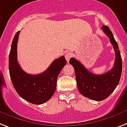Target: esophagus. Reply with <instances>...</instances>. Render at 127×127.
Here are the masks:
<instances>
[{"instance_id": "1", "label": "esophagus", "mask_w": 127, "mask_h": 127, "mask_svg": "<svg viewBox=\"0 0 127 127\" xmlns=\"http://www.w3.org/2000/svg\"><path fill=\"white\" fill-rule=\"evenodd\" d=\"M71 57H72V53H70V52H68V53H66L65 54V58L68 63L70 59L71 58Z\"/></svg>"}]
</instances>
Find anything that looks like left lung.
Listing matches in <instances>:
<instances>
[{"mask_svg":"<svg viewBox=\"0 0 127 127\" xmlns=\"http://www.w3.org/2000/svg\"><path fill=\"white\" fill-rule=\"evenodd\" d=\"M102 29L110 41L115 52L114 67L100 75L94 74L86 69L79 61L71 58L69 63L74 67L77 86L80 93L85 97L96 101L106 99L117 87L122 72V59L117 42L109 27L103 25Z\"/></svg>","mask_w":127,"mask_h":127,"instance_id":"left-lung-1","label":"left lung"}]
</instances>
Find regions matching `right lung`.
<instances>
[{
  "mask_svg": "<svg viewBox=\"0 0 127 127\" xmlns=\"http://www.w3.org/2000/svg\"><path fill=\"white\" fill-rule=\"evenodd\" d=\"M20 31L14 36L9 55V72L12 84L17 94L25 100L34 104H42L53 95L57 80L61 71L66 65L64 56L53 61L42 74L32 75L23 70L17 59V46Z\"/></svg>",
  "mask_w": 127,
  "mask_h": 127,
  "instance_id": "right-lung-1",
  "label": "right lung"
}]
</instances>
